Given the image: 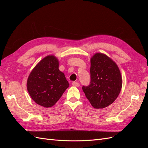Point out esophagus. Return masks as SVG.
<instances>
[{"label": "esophagus", "mask_w": 148, "mask_h": 148, "mask_svg": "<svg viewBox=\"0 0 148 148\" xmlns=\"http://www.w3.org/2000/svg\"><path fill=\"white\" fill-rule=\"evenodd\" d=\"M71 84L73 85V86H79V83L78 82H72V83H71Z\"/></svg>", "instance_id": "34e87169"}]
</instances>
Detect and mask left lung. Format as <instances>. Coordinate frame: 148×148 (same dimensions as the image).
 <instances>
[{
    "mask_svg": "<svg viewBox=\"0 0 148 148\" xmlns=\"http://www.w3.org/2000/svg\"><path fill=\"white\" fill-rule=\"evenodd\" d=\"M91 82L83 91L92 106L103 109L117 99L122 86V78L115 62L102 53L91 59Z\"/></svg>",
    "mask_w": 148,
    "mask_h": 148,
    "instance_id": "8db88e82",
    "label": "left lung"
}]
</instances>
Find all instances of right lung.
I'll return each instance as SVG.
<instances>
[{"label":"right lung","mask_w":148,"mask_h":148,"mask_svg":"<svg viewBox=\"0 0 148 148\" xmlns=\"http://www.w3.org/2000/svg\"><path fill=\"white\" fill-rule=\"evenodd\" d=\"M59 60L47 56L35 66L27 80V89L32 99L44 107H51L69 88L65 75L59 69Z\"/></svg>","instance_id":"right-lung-1"}]
</instances>
